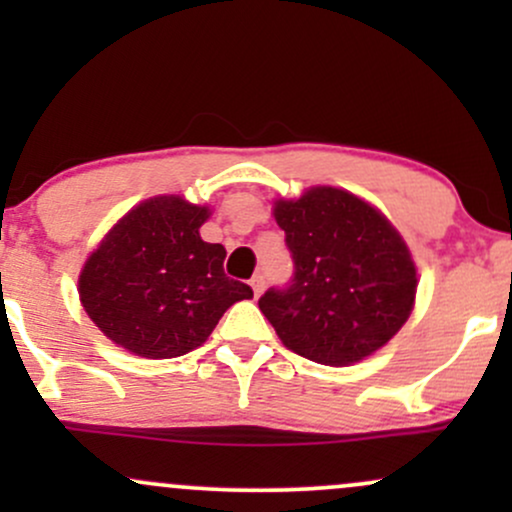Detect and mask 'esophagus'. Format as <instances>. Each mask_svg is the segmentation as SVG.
<instances>
[{"mask_svg":"<svg viewBox=\"0 0 512 512\" xmlns=\"http://www.w3.org/2000/svg\"><path fill=\"white\" fill-rule=\"evenodd\" d=\"M250 286H252V291H255V296H260L262 289H264V276H262V274H255V276H252Z\"/></svg>","mask_w":512,"mask_h":512,"instance_id":"esophagus-1","label":"esophagus"}]
</instances>
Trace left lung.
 <instances>
[{
    "instance_id": "left-lung-1",
    "label": "left lung",
    "mask_w": 512,
    "mask_h": 512,
    "mask_svg": "<svg viewBox=\"0 0 512 512\" xmlns=\"http://www.w3.org/2000/svg\"><path fill=\"white\" fill-rule=\"evenodd\" d=\"M293 276L269 289L260 310L279 339L325 366H351L385 346L407 322L416 267L397 228L368 202L337 187L279 199Z\"/></svg>"
}]
</instances>
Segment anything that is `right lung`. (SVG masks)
Returning <instances> with one entry per match:
<instances>
[{
	"label": "right lung",
	"instance_id": "add662e5",
	"mask_svg": "<svg viewBox=\"0 0 512 512\" xmlns=\"http://www.w3.org/2000/svg\"><path fill=\"white\" fill-rule=\"evenodd\" d=\"M207 207L163 195L127 211L79 276L84 310L105 337L144 358L197 349L248 284L223 272L226 248L204 243Z\"/></svg>",
	"mask_w": 512,
	"mask_h": 512
}]
</instances>
